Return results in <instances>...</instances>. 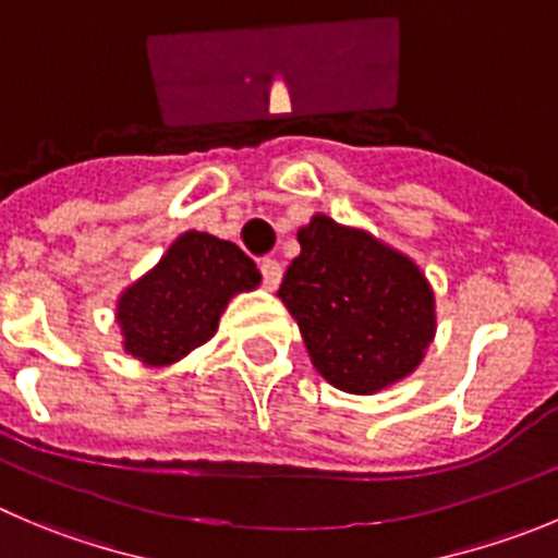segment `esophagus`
Segmentation results:
<instances>
[{"mask_svg":"<svg viewBox=\"0 0 558 558\" xmlns=\"http://www.w3.org/2000/svg\"><path fill=\"white\" fill-rule=\"evenodd\" d=\"M259 270H263L265 290L279 288V282H282V265L276 263V259H263V263H259Z\"/></svg>","mask_w":558,"mask_h":558,"instance_id":"esophagus-1","label":"esophagus"}]
</instances>
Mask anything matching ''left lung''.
I'll return each instance as SVG.
<instances>
[{"mask_svg":"<svg viewBox=\"0 0 558 558\" xmlns=\"http://www.w3.org/2000/svg\"><path fill=\"white\" fill-rule=\"evenodd\" d=\"M299 243L276 295L317 373L348 395H378L408 378L435 337V293L422 268L326 214L301 227Z\"/></svg>","mask_w":558,"mask_h":558,"instance_id":"obj_1","label":"left lung"}]
</instances>
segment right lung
<instances>
[{
	"instance_id": "obj_1",
	"label": "right lung",
	"mask_w": 558,
	"mask_h": 558,
	"mask_svg": "<svg viewBox=\"0 0 558 558\" xmlns=\"http://www.w3.org/2000/svg\"><path fill=\"white\" fill-rule=\"evenodd\" d=\"M259 270L232 241L189 230L117 299L125 353L145 367H169L216 333L238 293L259 284Z\"/></svg>"
}]
</instances>
